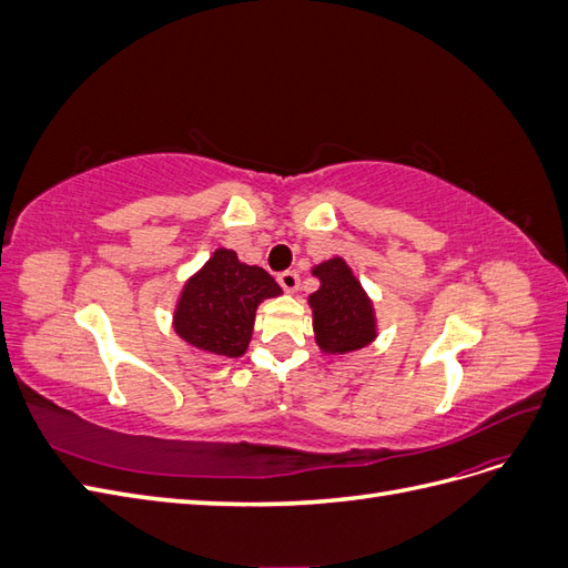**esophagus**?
I'll return each instance as SVG.
<instances>
[{
    "mask_svg": "<svg viewBox=\"0 0 568 568\" xmlns=\"http://www.w3.org/2000/svg\"><path fill=\"white\" fill-rule=\"evenodd\" d=\"M277 282H280V286L286 291V294H294V291L298 288V272H294V270H286V272H282L280 277H277Z\"/></svg>",
    "mask_w": 568,
    "mask_h": 568,
    "instance_id": "34e87169",
    "label": "esophagus"
}]
</instances>
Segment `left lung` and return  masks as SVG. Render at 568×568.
<instances>
[{
  "instance_id": "8db88e82",
  "label": "left lung",
  "mask_w": 568,
  "mask_h": 568,
  "mask_svg": "<svg viewBox=\"0 0 568 568\" xmlns=\"http://www.w3.org/2000/svg\"><path fill=\"white\" fill-rule=\"evenodd\" d=\"M320 288L307 303L313 307V329L322 353L343 355L369 346L376 338L374 307L363 284L343 257H329L313 267Z\"/></svg>"
}]
</instances>
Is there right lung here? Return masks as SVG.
<instances>
[{
	"instance_id": "add662e5",
	"label": "right lung",
	"mask_w": 568,
	"mask_h": 568,
	"mask_svg": "<svg viewBox=\"0 0 568 568\" xmlns=\"http://www.w3.org/2000/svg\"><path fill=\"white\" fill-rule=\"evenodd\" d=\"M280 294V284L263 267L242 263L230 248H217L186 280L173 326L180 338L203 353L242 357L251 343L257 305Z\"/></svg>"
}]
</instances>
